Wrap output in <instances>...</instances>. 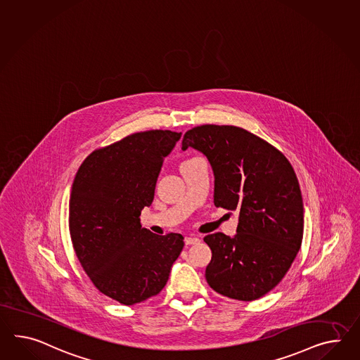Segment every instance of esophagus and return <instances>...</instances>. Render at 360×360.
Here are the masks:
<instances>
[{
	"mask_svg": "<svg viewBox=\"0 0 360 360\" xmlns=\"http://www.w3.org/2000/svg\"><path fill=\"white\" fill-rule=\"evenodd\" d=\"M200 241L198 238H192V236H188V238H185V244L186 245H192V244H197Z\"/></svg>",
	"mask_w": 360,
	"mask_h": 360,
	"instance_id": "esophagus-1",
	"label": "esophagus"
}]
</instances>
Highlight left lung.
Listing matches in <instances>:
<instances>
[{
    "label": "left lung",
    "mask_w": 360,
    "mask_h": 360,
    "mask_svg": "<svg viewBox=\"0 0 360 360\" xmlns=\"http://www.w3.org/2000/svg\"><path fill=\"white\" fill-rule=\"evenodd\" d=\"M203 153L214 171V205L239 212L236 235L205 236L212 261L205 277L214 291L250 302L286 276L302 245L303 198L295 171L278 148L239 127L188 130L183 150Z\"/></svg>",
    "instance_id": "1"
}]
</instances>
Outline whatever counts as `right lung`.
Masks as SVG:
<instances>
[{
  "mask_svg": "<svg viewBox=\"0 0 360 360\" xmlns=\"http://www.w3.org/2000/svg\"><path fill=\"white\" fill-rule=\"evenodd\" d=\"M180 137L172 130L133 133L94 150L74 177L69 231L75 255L94 286L121 304L158 295L184 247L180 233L155 235L139 223Z\"/></svg>",
  "mask_w": 360,
  "mask_h": 360,
  "instance_id": "1",
  "label": "right lung"
}]
</instances>
